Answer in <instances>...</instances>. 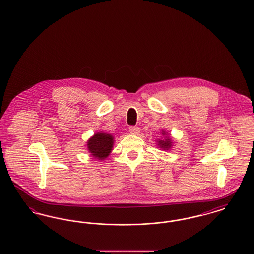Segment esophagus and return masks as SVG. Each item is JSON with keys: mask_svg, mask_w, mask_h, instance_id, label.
I'll return each instance as SVG.
<instances>
[{"mask_svg": "<svg viewBox=\"0 0 254 254\" xmlns=\"http://www.w3.org/2000/svg\"><path fill=\"white\" fill-rule=\"evenodd\" d=\"M129 132L131 134H138L140 132V128L136 126H131V127H129Z\"/></svg>", "mask_w": 254, "mask_h": 254, "instance_id": "1", "label": "esophagus"}]
</instances>
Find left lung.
Wrapping results in <instances>:
<instances>
[{
	"label": "left lung",
	"instance_id": "obj_1",
	"mask_svg": "<svg viewBox=\"0 0 254 254\" xmlns=\"http://www.w3.org/2000/svg\"><path fill=\"white\" fill-rule=\"evenodd\" d=\"M162 136H164V140H158V144L160 148L163 149H169L172 146V142L171 139L169 138V136H167V133L165 131H162Z\"/></svg>",
	"mask_w": 254,
	"mask_h": 254
}]
</instances>
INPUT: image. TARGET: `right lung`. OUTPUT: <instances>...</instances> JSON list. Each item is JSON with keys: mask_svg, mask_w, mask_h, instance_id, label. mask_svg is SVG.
Listing matches in <instances>:
<instances>
[{"mask_svg": "<svg viewBox=\"0 0 254 254\" xmlns=\"http://www.w3.org/2000/svg\"><path fill=\"white\" fill-rule=\"evenodd\" d=\"M113 136L108 133H95L87 141V149L92 157L98 160H105L113 147Z\"/></svg>", "mask_w": 254, "mask_h": 254, "instance_id": "1", "label": "right lung"}]
</instances>
